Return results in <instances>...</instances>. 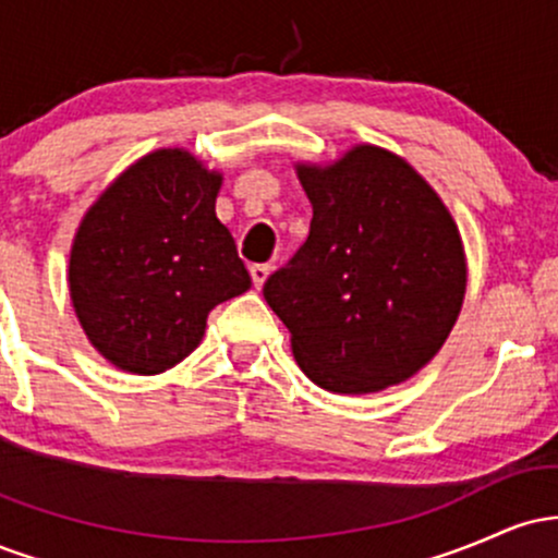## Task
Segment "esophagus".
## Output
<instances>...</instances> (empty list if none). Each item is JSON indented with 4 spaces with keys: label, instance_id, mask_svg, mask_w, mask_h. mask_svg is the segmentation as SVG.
<instances>
[{
    "label": "esophagus",
    "instance_id": "1",
    "mask_svg": "<svg viewBox=\"0 0 558 558\" xmlns=\"http://www.w3.org/2000/svg\"><path fill=\"white\" fill-rule=\"evenodd\" d=\"M270 270H272L270 265H252V267H248V272H252L254 286H257V288L265 286V280H267V275H270Z\"/></svg>",
    "mask_w": 558,
    "mask_h": 558
}]
</instances>
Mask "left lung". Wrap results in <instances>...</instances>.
<instances>
[{
    "instance_id": "8db88e82",
    "label": "left lung",
    "mask_w": 558,
    "mask_h": 558,
    "mask_svg": "<svg viewBox=\"0 0 558 558\" xmlns=\"http://www.w3.org/2000/svg\"><path fill=\"white\" fill-rule=\"evenodd\" d=\"M310 239L267 278L301 373L330 393L409 380L457 325L466 257L457 222L407 159L356 144L330 165L296 162Z\"/></svg>"
}]
</instances>
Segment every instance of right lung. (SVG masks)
<instances>
[{
    "label": "right lung",
    "instance_id": "obj_1",
    "mask_svg": "<svg viewBox=\"0 0 558 558\" xmlns=\"http://www.w3.org/2000/svg\"><path fill=\"white\" fill-rule=\"evenodd\" d=\"M222 172L157 149L120 172L83 215L68 286L92 345L123 373L159 375L202 343L209 312L252 288L217 220Z\"/></svg>",
    "mask_w": 558,
    "mask_h": 558
}]
</instances>
